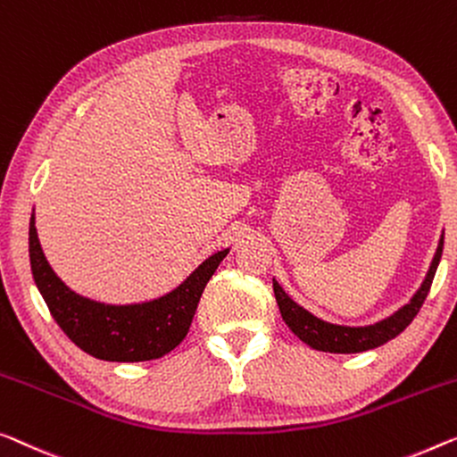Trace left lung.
Returning a JSON list of instances; mask_svg holds the SVG:
<instances>
[{
  "label": "left lung",
  "mask_w": 457,
  "mask_h": 457,
  "mask_svg": "<svg viewBox=\"0 0 457 457\" xmlns=\"http://www.w3.org/2000/svg\"><path fill=\"white\" fill-rule=\"evenodd\" d=\"M441 252H444V236H441L437 252H435L425 281L419 287L417 294L412 295L411 302L403 305L398 312H394L392 316H387L370 326H340L324 322V320L316 318L314 314H310L308 310H303L302 305L295 303L294 299L285 294L283 287L275 281V278H272V291H275L278 310H281L285 324L289 326L295 337H299V340L310 345L312 349L324 353H363L381 346L387 343V340L396 338L400 332L412 322L414 316L419 314L420 305L425 303L428 289H431L435 270L439 267Z\"/></svg>",
  "instance_id": "8db88e82"
}]
</instances>
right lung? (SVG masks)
I'll list each match as a JSON object with an SVG mask.
<instances>
[{"mask_svg": "<svg viewBox=\"0 0 457 457\" xmlns=\"http://www.w3.org/2000/svg\"><path fill=\"white\" fill-rule=\"evenodd\" d=\"M34 283L61 330L87 355L117 363L160 359L176 349L193 322L199 299L229 248L203 261L179 287L152 302L111 305L71 291L54 275L40 248L34 213L29 231Z\"/></svg>", "mask_w": 457, "mask_h": 457, "instance_id": "obj_1", "label": "right lung"}]
</instances>
